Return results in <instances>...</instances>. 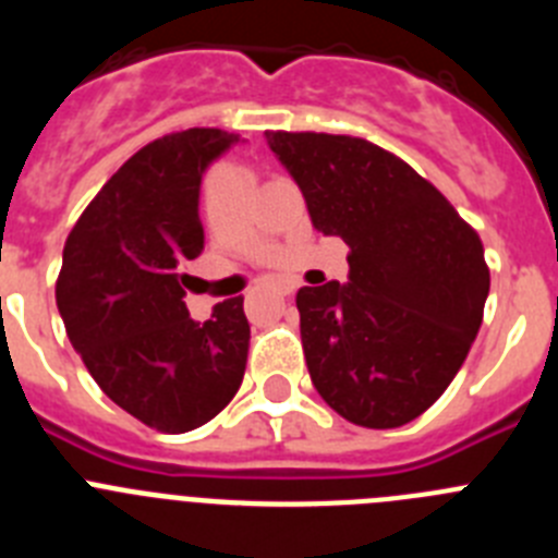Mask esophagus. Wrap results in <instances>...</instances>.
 I'll use <instances>...</instances> for the list:
<instances>
[{
    "instance_id": "obj_1",
    "label": "esophagus",
    "mask_w": 558,
    "mask_h": 558,
    "mask_svg": "<svg viewBox=\"0 0 558 558\" xmlns=\"http://www.w3.org/2000/svg\"><path fill=\"white\" fill-rule=\"evenodd\" d=\"M293 290H295V284H293V282H284L282 288H279V293H282V295H290V293H293Z\"/></svg>"
}]
</instances>
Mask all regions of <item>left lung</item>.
I'll use <instances>...</instances> for the list:
<instances>
[{
	"label": "left lung",
	"instance_id": "obj_1",
	"mask_svg": "<svg viewBox=\"0 0 558 558\" xmlns=\"http://www.w3.org/2000/svg\"><path fill=\"white\" fill-rule=\"evenodd\" d=\"M313 226L349 245V282L302 288L310 377L352 425L388 430L436 402L483 322L477 231L408 161L357 136L268 131Z\"/></svg>",
	"mask_w": 558,
	"mask_h": 558
}]
</instances>
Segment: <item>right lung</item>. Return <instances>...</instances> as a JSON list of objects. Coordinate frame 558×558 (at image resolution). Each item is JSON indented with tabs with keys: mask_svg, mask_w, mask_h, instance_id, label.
<instances>
[{
	"mask_svg": "<svg viewBox=\"0 0 558 558\" xmlns=\"http://www.w3.org/2000/svg\"><path fill=\"white\" fill-rule=\"evenodd\" d=\"M236 142L186 128L136 150L83 209L56 282L72 347L111 402L159 433L218 416L243 383L251 327L243 295L195 324L186 265L204 251L198 190L206 165Z\"/></svg>",
	"mask_w": 558,
	"mask_h": 558,
	"instance_id": "1",
	"label": "right lung"
}]
</instances>
